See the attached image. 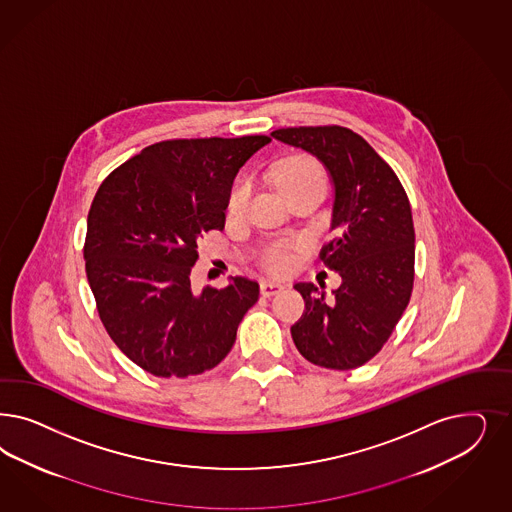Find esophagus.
<instances>
[{"label": "esophagus", "mask_w": 512, "mask_h": 512, "mask_svg": "<svg viewBox=\"0 0 512 512\" xmlns=\"http://www.w3.org/2000/svg\"><path fill=\"white\" fill-rule=\"evenodd\" d=\"M282 290H284V286H282L281 282L277 281H264L260 284V292H262V296L271 297L275 296V294H281Z\"/></svg>", "instance_id": "obj_1"}]
</instances>
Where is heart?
<instances>
[{
	"mask_svg": "<svg viewBox=\"0 0 512 512\" xmlns=\"http://www.w3.org/2000/svg\"><path fill=\"white\" fill-rule=\"evenodd\" d=\"M273 181L277 182L284 198H290L292 194L307 190V188H316V190L324 188V175H322L320 165L307 156H290V158L279 162L273 169ZM247 198V184L237 182L231 190L230 199H228V213L233 216L241 215L247 205ZM262 264L265 265V269H269L273 273H282L290 267L292 258L282 245H271L262 256Z\"/></svg>",
	"mask_w": 512,
	"mask_h": 512,
	"instance_id": "b5f03b06",
	"label": "heart"
}]
</instances>
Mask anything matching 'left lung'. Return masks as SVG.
Listing matches in <instances>:
<instances>
[{"label": "left lung", "instance_id": "8db88e82", "mask_svg": "<svg viewBox=\"0 0 512 512\" xmlns=\"http://www.w3.org/2000/svg\"><path fill=\"white\" fill-rule=\"evenodd\" d=\"M271 137L309 152L328 171L333 239L320 256L343 279L331 296L322 284L297 282L305 311L290 330L292 339L314 365L339 371L360 367L388 341L411 299L409 199L392 167L348 128H284Z\"/></svg>", "mask_w": 512, "mask_h": 512}]
</instances>
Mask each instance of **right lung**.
I'll list each match as a JSON object with an SVG mask.
<instances>
[{"label":"right lung","mask_w":512,"mask_h":512,"mask_svg":"<svg viewBox=\"0 0 512 512\" xmlns=\"http://www.w3.org/2000/svg\"><path fill=\"white\" fill-rule=\"evenodd\" d=\"M264 135L173 139L115 169L92 201L84 262L103 326L154 377H192L222 362L258 301V282L231 277L194 292L203 233L224 230L231 182Z\"/></svg>","instance_id":"add662e5"}]
</instances>
